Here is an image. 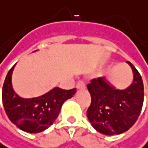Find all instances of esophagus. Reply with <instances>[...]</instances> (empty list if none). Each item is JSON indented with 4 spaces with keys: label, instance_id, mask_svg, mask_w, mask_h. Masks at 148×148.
I'll list each match as a JSON object with an SVG mask.
<instances>
[{
    "label": "esophagus",
    "instance_id": "34e87169",
    "mask_svg": "<svg viewBox=\"0 0 148 148\" xmlns=\"http://www.w3.org/2000/svg\"><path fill=\"white\" fill-rule=\"evenodd\" d=\"M76 88L77 89H82V88H85V84L83 82H79L77 84H76Z\"/></svg>",
    "mask_w": 148,
    "mask_h": 148
}]
</instances>
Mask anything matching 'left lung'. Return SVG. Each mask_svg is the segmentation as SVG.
Listing matches in <instances>:
<instances>
[{
	"instance_id": "left-lung-1",
	"label": "left lung",
	"mask_w": 148,
	"mask_h": 148,
	"mask_svg": "<svg viewBox=\"0 0 148 148\" xmlns=\"http://www.w3.org/2000/svg\"><path fill=\"white\" fill-rule=\"evenodd\" d=\"M133 81L125 89H118L104 77L91 80L88 89L91 103L87 117L92 126L105 135L120 134L128 131L138 119L144 101L141 75L129 61Z\"/></svg>"
}]
</instances>
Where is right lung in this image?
Listing matches in <instances>:
<instances>
[{"mask_svg": "<svg viewBox=\"0 0 148 148\" xmlns=\"http://www.w3.org/2000/svg\"><path fill=\"white\" fill-rule=\"evenodd\" d=\"M16 65L6 76L2 88V103L9 120L19 129L30 133L41 132L52 125L64 102L75 95V88H54L41 97L23 98L14 91L11 83Z\"/></svg>", "mask_w": 148, "mask_h": 148, "instance_id": "1", "label": "right lung"}]
</instances>
